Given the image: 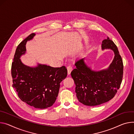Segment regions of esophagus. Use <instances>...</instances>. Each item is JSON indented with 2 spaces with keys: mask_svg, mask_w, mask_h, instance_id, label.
<instances>
[{
  "mask_svg": "<svg viewBox=\"0 0 134 134\" xmlns=\"http://www.w3.org/2000/svg\"><path fill=\"white\" fill-rule=\"evenodd\" d=\"M67 71H68V75H70V72L72 69V67L71 66H67Z\"/></svg>",
  "mask_w": 134,
  "mask_h": 134,
  "instance_id": "obj_1",
  "label": "esophagus"
}]
</instances>
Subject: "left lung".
Masks as SVG:
<instances>
[{
    "mask_svg": "<svg viewBox=\"0 0 134 134\" xmlns=\"http://www.w3.org/2000/svg\"><path fill=\"white\" fill-rule=\"evenodd\" d=\"M102 48L112 50L114 53V59L107 68L99 71L92 70L83 58L76 61V68L70 74L75 84L79 101L87 106H97L110 100L122 82L124 65L117 46L107 37L103 41Z\"/></svg>",
    "mask_w": 134,
    "mask_h": 134,
    "instance_id": "8db88e82",
    "label": "left lung"
}]
</instances>
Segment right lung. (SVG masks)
I'll return each mask as SVG.
<instances>
[{
  "label": "right lung",
  "mask_w": 134,
  "mask_h": 134,
  "mask_svg": "<svg viewBox=\"0 0 134 134\" xmlns=\"http://www.w3.org/2000/svg\"><path fill=\"white\" fill-rule=\"evenodd\" d=\"M29 35L18 46L12 64L13 87L22 101L36 108L51 107L56 100L60 83L67 75L65 66L52 67L38 64L36 67L23 64L20 59L26 52V45L35 36Z\"/></svg>",
  "instance_id": "right-lung-1"
}]
</instances>
